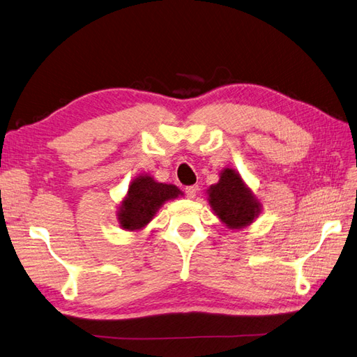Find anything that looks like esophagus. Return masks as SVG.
Segmentation results:
<instances>
[{"label":"esophagus","mask_w":357,"mask_h":357,"mask_svg":"<svg viewBox=\"0 0 357 357\" xmlns=\"http://www.w3.org/2000/svg\"><path fill=\"white\" fill-rule=\"evenodd\" d=\"M185 192H186L188 199H194V197L197 195V192H199V186H197V185L186 186V188H185Z\"/></svg>","instance_id":"esophagus-1"}]
</instances>
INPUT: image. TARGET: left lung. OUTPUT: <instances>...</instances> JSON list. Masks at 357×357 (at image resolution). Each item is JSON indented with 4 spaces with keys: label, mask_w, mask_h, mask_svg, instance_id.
I'll use <instances>...</instances> for the list:
<instances>
[{
    "label": "left lung",
    "mask_w": 357,
    "mask_h": 357,
    "mask_svg": "<svg viewBox=\"0 0 357 357\" xmlns=\"http://www.w3.org/2000/svg\"><path fill=\"white\" fill-rule=\"evenodd\" d=\"M208 195L211 208L229 229L245 227L261 211L259 202L234 169L221 171L220 181L208 189Z\"/></svg>",
    "instance_id": "left-lung-1"
}]
</instances>
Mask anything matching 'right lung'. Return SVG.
<instances>
[{"label": "right lung", "mask_w": 357, "mask_h": 357, "mask_svg": "<svg viewBox=\"0 0 357 357\" xmlns=\"http://www.w3.org/2000/svg\"><path fill=\"white\" fill-rule=\"evenodd\" d=\"M178 195L181 191L177 186L158 183L149 176H140L131 181L128 194L119 208V225L126 231H139L153 220L165 202L177 199Z\"/></svg>", "instance_id": "add662e5"}]
</instances>
